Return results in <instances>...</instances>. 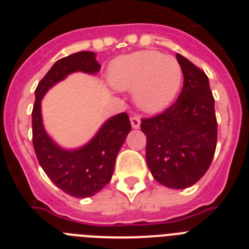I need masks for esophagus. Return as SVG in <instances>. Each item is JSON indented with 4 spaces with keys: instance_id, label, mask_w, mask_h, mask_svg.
I'll return each instance as SVG.
<instances>
[{
    "instance_id": "1",
    "label": "esophagus",
    "mask_w": 249,
    "mask_h": 249,
    "mask_svg": "<svg viewBox=\"0 0 249 249\" xmlns=\"http://www.w3.org/2000/svg\"><path fill=\"white\" fill-rule=\"evenodd\" d=\"M131 124L133 128H138L141 124V118L138 116H132L131 117Z\"/></svg>"
}]
</instances>
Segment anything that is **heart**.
I'll return each instance as SVG.
<instances>
[{
  "mask_svg": "<svg viewBox=\"0 0 249 249\" xmlns=\"http://www.w3.org/2000/svg\"><path fill=\"white\" fill-rule=\"evenodd\" d=\"M109 83L121 91L135 89L136 105L146 112H158L175 100L182 81V68L172 56L157 51H138L114 59Z\"/></svg>",
  "mask_w": 249,
  "mask_h": 249,
  "instance_id": "1",
  "label": "heart"
}]
</instances>
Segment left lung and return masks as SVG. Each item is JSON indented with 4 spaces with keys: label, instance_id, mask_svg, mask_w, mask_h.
<instances>
[{
    "label": "left lung",
    "instance_id": "left-lung-1",
    "mask_svg": "<svg viewBox=\"0 0 249 249\" xmlns=\"http://www.w3.org/2000/svg\"><path fill=\"white\" fill-rule=\"evenodd\" d=\"M183 87L177 101L155 117L142 118L146 160L160 184L183 190L210 168L217 146L214 98L207 74L177 53Z\"/></svg>",
    "mask_w": 249,
    "mask_h": 249
}]
</instances>
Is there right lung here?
<instances>
[{"mask_svg": "<svg viewBox=\"0 0 249 249\" xmlns=\"http://www.w3.org/2000/svg\"><path fill=\"white\" fill-rule=\"evenodd\" d=\"M94 57L93 52L82 51L58 59L39 81L32 109V142L38 163L58 188L77 198L91 197L109 183L118 151L131 131L128 114L122 112L111 117L86 146L68 151L57 146L46 133L41 100L52 86L72 72L100 71L101 66Z\"/></svg>", "mask_w": 249, "mask_h": 249, "instance_id": "1", "label": "right lung"}]
</instances>
